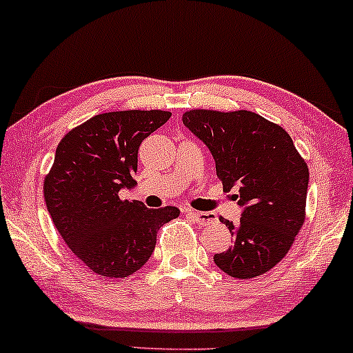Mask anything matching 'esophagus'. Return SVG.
I'll return each instance as SVG.
<instances>
[{
  "label": "esophagus",
  "mask_w": 353,
  "mask_h": 353,
  "mask_svg": "<svg viewBox=\"0 0 353 353\" xmlns=\"http://www.w3.org/2000/svg\"><path fill=\"white\" fill-rule=\"evenodd\" d=\"M186 214L191 215L192 219L196 220V223H199V225H207V223H212V221L216 220L215 214H212V212H197V210L188 209Z\"/></svg>",
  "instance_id": "34e87169"
}]
</instances>
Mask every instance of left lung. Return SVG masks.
<instances>
[{
    "instance_id": "obj_1",
    "label": "left lung",
    "mask_w": 353,
    "mask_h": 353,
    "mask_svg": "<svg viewBox=\"0 0 353 353\" xmlns=\"http://www.w3.org/2000/svg\"><path fill=\"white\" fill-rule=\"evenodd\" d=\"M183 123L205 143L225 190L239 188V223L220 216L234 244L214 255L221 272L250 279L289 252L305 221L308 167L286 130L250 110L191 109Z\"/></svg>"
}]
</instances>
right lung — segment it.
Listing matches in <instances>:
<instances>
[{"label":"right lung","instance_id":"obj_1","mask_svg":"<svg viewBox=\"0 0 353 353\" xmlns=\"http://www.w3.org/2000/svg\"><path fill=\"white\" fill-rule=\"evenodd\" d=\"M170 115L159 109L99 114L57 144L43 185L48 212L74 255L99 276L138 272L156 248L159 228L180 215L176 207L148 209L119 196L137 183L139 144Z\"/></svg>","mask_w":353,"mask_h":353}]
</instances>
